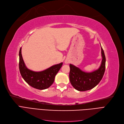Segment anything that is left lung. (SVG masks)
Instances as JSON below:
<instances>
[{
    "label": "left lung",
    "instance_id": "1",
    "mask_svg": "<svg viewBox=\"0 0 124 124\" xmlns=\"http://www.w3.org/2000/svg\"><path fill=\"white\" fill-rule=\"evenodd\" d=\"M102 61L99 69L92 72H85L79 68L70 64L69 78L71 85L79 91L89 90L95 87L101 82L105 71L106 57L101 46Z\"/></svg>",
    "mask_w": 124,
    "mask_h": 124
}]
</instances>
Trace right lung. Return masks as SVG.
I'll return each mask as SVG.
<instances>
[{
  "label": "right lung",
  "instance_id": "add662e5",
  "mask_svg": "<svg viewBox=\"0 0 124 124\" xmlns=\"http://www.w3.org/2000/svg\"><path fill=\"white\" fill-rule=\"evenodd\" d=\"M19 68L21 76L30 86L39 90L47 89L52 85L55 76L62 65V62H61L44 71L35 72L28 69L25 66L21 54V48L19 50Z\"/></svg>",
  "mask_w": 124,
  "mask_h": 124
}]
</instances>
